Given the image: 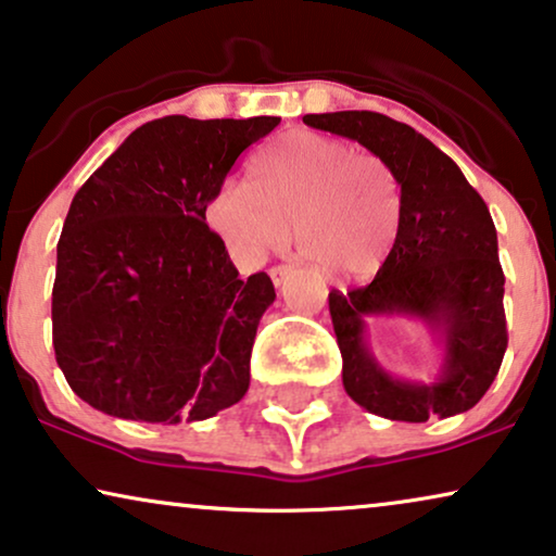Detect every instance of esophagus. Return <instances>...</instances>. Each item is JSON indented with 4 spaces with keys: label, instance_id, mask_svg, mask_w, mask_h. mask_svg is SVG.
Returning <instances> with one entry per match:
<instances>
[{
    "label": "esophagus",
    "instance_id": "esophagus-1",
    "mask_svg": "<svg viewBox=\"0 0 556 556\" xmlns=\"http://www.w3.org/2000/svg\"><path fill=\"white\" fill-rule=\"evenodd\" d=\"M293 273V268L291 265H276V268H270V278H273V283H276L278 288L286 283V278L291 276Z\"/></svg>",
    "mask_w": 556,
    "mask_h": 556
}]
</instances>
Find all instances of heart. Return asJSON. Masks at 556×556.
Returning a JSON list of instances; mask_svg holds the SVG:
<instances>
[{
    "label": "heart",
    "mask_w": 556,
    "mask_h": 556,
    "mask_svg": "<svg viewBox=\"0 0 556 556\" xmlns=\"http://www.w3.org/2000/svg\"><path fill=\"white\" fill-rule=\"evenodd\" d=\"M248 181L227 177L212 189L204 217L242 263H263L291 238L326 273L362 278L394 245L400 194L390 166L352 143L291 131L265 143Z\"/></svg>",
    "instance_id": "b5f03b06"
}]
</instances>
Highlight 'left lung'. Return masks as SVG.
Listing matches in <instances>:
<instances>
[{
    "label": "left lung",
    "instance_id": "left-lung-1",
    "mask_svg": "<svg viewBox=\"0 0 556 556\" xmlns=\"http://www.w3.org/2000/svg\"><path fill=\"white\" fill-rule=\"evenodd\" d=\"M303 124L359 141L400 187L397 238L375 280L329 293L346 394L387 420L466 413L489 392L508 344L506 278L489 207L458 164L413 126L375 111L308 113ZM369 315H409L437 333L444 367L435 383L397 380L378 367L366 344Z\"/></svg>",
    "mask_w": 556,
    "mask_h": 556
}]
</instances>
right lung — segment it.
I'll list each match as a JSON object with an SVG mask.
<instances>
[{"label":"right lung","instance_id":"right-lung-1","mask_svg":"<svg viewBox=\"0 0 556 556\" xmlns=\"http://www.w3.org/2000/svg\"><path fill=\"white\" fill-rule=\"evenodd\" d=\"M278 116H164L128 136L73 197L58 242L52 346L90 407L121 420H207L245 397L276 288L238 276L204 207Z\"/></svg>","mask_w":556,"mask_h":556}]
</instances>
